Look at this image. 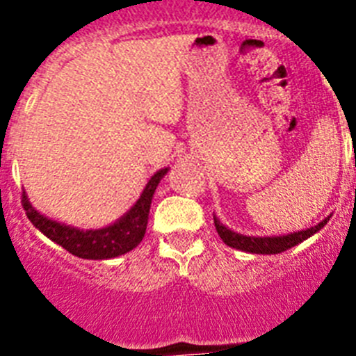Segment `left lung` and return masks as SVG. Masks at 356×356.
Returning <instances> with one entry per match:
<instances>
[{
    "label": "left lung",
    "instance_id": "obj_1",
    "mask_svg": "<svg viewBox=\"0 0 356 356\" xmlns=\"http://www.w3.org/2000/svg\"><path fill=\"white\" fill-rule=\"evenodd\" d=\"M329 222V218L321 220L318 225L310 229H305V231H298V233L282 234V236H245V234H238L231 229H227L223 223H220L216 216H214V225H216V231L220 234L223 242L227 243L229 248L240 249V251H245V253H257V254H275L282 253L286 249L298 245L303 240L310 238L312 234H316L320 231L325 223Z\"/></svg>",
    "mask_w": 356,
    "mask_h": 356
}]
</instances>
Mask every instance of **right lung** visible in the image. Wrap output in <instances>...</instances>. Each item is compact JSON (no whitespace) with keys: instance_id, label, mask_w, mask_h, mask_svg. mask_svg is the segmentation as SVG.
Returning a JSON list of instances; mask_svg holds the SVG:
<instances>
[{"instance_id":"right-lung-1","label":"right lung","mask_w":356,"mask_h":356,"mask_svg":"<svg viewBox=\"0 0 356 356\" xmlns=\"http://www.w3.org/2000/svg\"><path fill=\"white\" fill-rule=\"evenodd\" d=\"M168 173V168L159 170L153 177L147 181L144 192L138 197V201L131 207L127 214H123L118 222L103 229H77L64 225V223L53 222L49 218L36 211L31 205L25 192H22V205L31 220L40 233L46 234L49 240L58 243L60 248L70 251L79 259L90 260H103L114 259L120 254L127 253L142 242L147 227V216H149V207L156 186L161 183V179Z\"/></svg>"}]
</instances>
